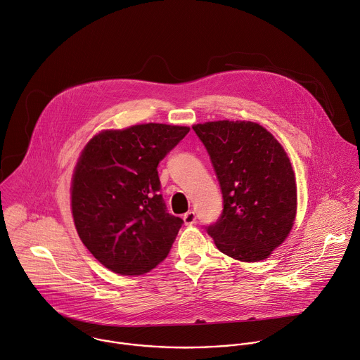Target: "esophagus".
<instances>
[{
	"label": "esophagus",
	"mask_w": 360,
	"mask_h": 360,
	"mask_svg": "<svg viewBox=\"0 0 360 360\" xmlns=\"http://www.w3.org/2000/svg\"><path fill=\"white\" fill-rule=\"evenodd\" d=\"M185 224H193L196 221V214L193 210H188L184 216H182Z\"/></svg>",
	"instance_id": "1"
}]
</instances>
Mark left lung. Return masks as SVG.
<instances>
[{
    "instance_id": "left-lung-1",
    "label": "left lung",
    "mask_w": 360,
    "mask_h": 360,
    "mask_svg": "<svg viewBox=\"0 0 360 360\" xmlns=\"http://www.w3.org/2000/svg\"><path fill=\"white\" fill-rule=\"evenodd\" d=\"M216 172L223 210L206 227L216 248L246 262L267 259L290 234L297 213L294 171L283 146L253 122L195 124Z\"/></svg>"
}]
</instances>
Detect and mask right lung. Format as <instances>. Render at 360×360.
I'll list each match as a JSON object with an SVG mask.
<instances>
[{"label": "right lung", "instance_id": "add662e5", "mask_svg": "<svg viewBox=\"0 0 360 360\" xmlns=\"http://www.w3.org/2000/svg\"><path fill=\"white\" fill-rule=\"evenodd\" d=\"M189 127L105 130L84 147L72 178V213L87 250L108 270L140 276L169 253L184 223L168 213L158 164Z\"/></svg>", "mask_w": 360, "mask_h": 360}]
</instances>
